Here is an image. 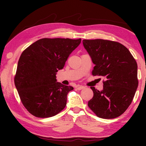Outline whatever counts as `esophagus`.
Returning <instances> with one entry per match:
<instances>
[{"label": "esophagus", "mask_w": 146, "mask_h": 146, "mask_svg": "<svg viewBox=\"0 0 146 146\" xmlns=\"http://www.w3.org/2000/svg\"><path fill=\"white\" fill-rule=\"evenodd\" d=\"M84 88H85L84 86H78V87H77V90H82V89H84Z\"/></svg>", "instance_id": "obj_1"}]
</instances>
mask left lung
I'll return each mask as SVG.
<instances>
[{
    "mask_svg": "<svg viewBox=\"0 0 146 146\" xmlns=\"http://www.w3.org/2000/svg\"><path fill=\"white\" fill-rule=\"evenodd\" d=\"M95 64L92 74L104 77L103 90L91 87L93 97L88 106L97 117H119L131 103L138 85L137 64L127 48L117 42L103 39L83 40Z\"/></svg>",
    "mask_w": 146,
    "mask_h": 146,
    "instance_id": "1",
    "label": "left lung"
}]
</instances>
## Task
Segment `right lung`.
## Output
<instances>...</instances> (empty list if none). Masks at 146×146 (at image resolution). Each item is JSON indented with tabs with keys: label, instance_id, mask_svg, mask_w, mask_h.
<instances>
[{
	"label": "right lung",
	"instance_id": "obj_1",
	"mask_svg": "<svg viewBox=\"0 0 146 146\" xmlns=\"http://www.w3.org/2000/svg\"><path fill=\"white\" fill-rule=\"evenodd\" d=\"M80 42V38H42L22 53L15 85L22 103L31 115L51 117L66 107L67 95L73 88L56 82V74Z\"/></svg>",
	"mask_w": 146,
	"mask_h": 146
}]
</instances>
